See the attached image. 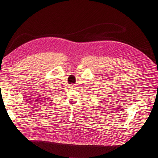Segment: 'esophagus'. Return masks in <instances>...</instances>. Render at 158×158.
Listing matches in <instances>:
<instances>
[{"instance_id":"34e87169","label":"esophagus","mask_w":158,"mask_h":158,"mask_svg":"<svg viewBox=\"0 0 158 158\" xmlns=\"http://www.w3.org/2000/svg\"><path fill=\"white\" fill-rule=\"evenodd\" d=\"M70 87L71 89H75V88H76V85H75V84H71V85H70Z\"/></svg>"}]
</instances>
